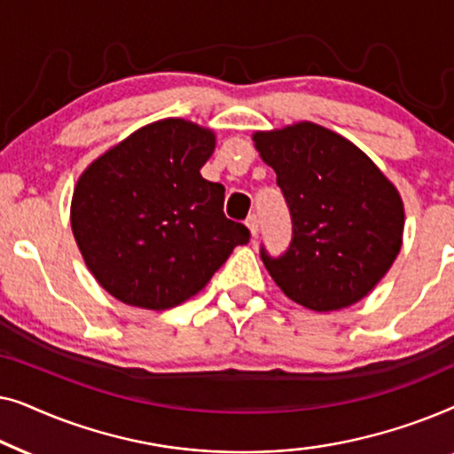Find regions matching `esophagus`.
Returning a JSON list of instances; mask_svg holds the SVG:
<instances>
[{
    "instance_id": "34e87169",
    "label": "esophagus",
    "mask_w": 454,
    "mask_h": 454,
    "mask_svg": "<svg viewBox=\"0 0 454 454\" xmlns=\"http://www.w3.org/2000/svg\"><path fill=\"white\" fill-rule=\"evenodd\" d=\"M246 227H247V231H250L252 239H256V238H258V231H260V223H258V216H256V215L247 216V221H246Z\"/></svg>"
}]
</instances>
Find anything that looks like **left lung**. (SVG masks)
<instances>
[{
  "label": "left lung",
  "mask_w": 454,
  "mask_h": 454,
  "mask_svg": "<svg viewBox=\"0 0 454 454\" xmlns=\"http://www.w3.org/2000/svg\"><path fill=\"white\" fill-rule=\"evenodd\" d=\"M277 173L294 221L289 250L266 270L285 295L314 312L364 300L403 246L405 207L395 184L351 140L314 121L252 134Z\"/></svg>",
  "instance_id": "8db88e82"
}]
</instances>
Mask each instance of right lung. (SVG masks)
<instances>
[{"mask_svg":"<svg viewBox=\"0 0 454 454\" xmlns=\"http://www.w3.org/2000/svg\"><path fill=\"white\" fill-rule=\"evenodd\" d=\"M216 136L165 117L97 157L74 185L70 223L97 283L128 306L169 309L207 287L250 231L200 176Z\"/></svg>","mask_w":454,"mask_h":454,"instance_id":"obj_1","label":"right lung"}]
</instances>
